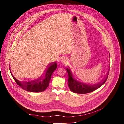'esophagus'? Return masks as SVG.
<instances>
[{
    "label": "esophagus",
    "mask_w": 124,
    "mask_h": 124,
    "mask_svg": "<svg viewBox=\"0 0 124 124\" xmlns=\"http://www.w3.org/2000/svg\"><path fill=\"white\" fill-rule=\"evenodd\" d=\"M61 62H62L63 63H64V64H66V63L67 62V59L65 58H62L61 59Z\"/></svg>",
    "instance_id": "esophagus-1"
}]
</instances>
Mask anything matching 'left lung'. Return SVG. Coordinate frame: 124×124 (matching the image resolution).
I'll return each mask as SVG.
<instances>
[{
  "label": "left lung",
  "mask_w": 124,
  "mask_h": 124,
  "mask_svg": "<svg viewBox=\"0 0 124 124\" xmlns=\"http://www.w3.org/2000/svg\"><path fill=\"white\" fill-rule=\"evenodd\" d=\"M66 70L69 77L68 81L69 89L70 91L74 93L81 94L90 93L101 87L107 80L109 72V70H108V73L106 75V77H104L103 79H102L100 82L94 84H89L82 83L76 79L74 78L69 68H67Z\"/></svg>",
  "instance_id": "left-lung-1"
}]
</instances>
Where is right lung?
I'll return each instance as SVG.
<instances>
[{"label":"right lung","mask_w":124,"mask_h":124,"mask_svg":"<svg viewBox=\"0 0 124 124\" xmlns=\"http://www.w3.org/2000/svg\"><path fill=\"white\" fill-rule=\"evenodd\" d=\"M57 68V63L54 62L50 63L48 66L44 75L39 78L28 82H23L17 80L12 75L10 68V73L16 83L23 89L32 92H41L48 87L52 74Z\"/></svg>","instance_id":"right-lung-1"}]
</instances>
